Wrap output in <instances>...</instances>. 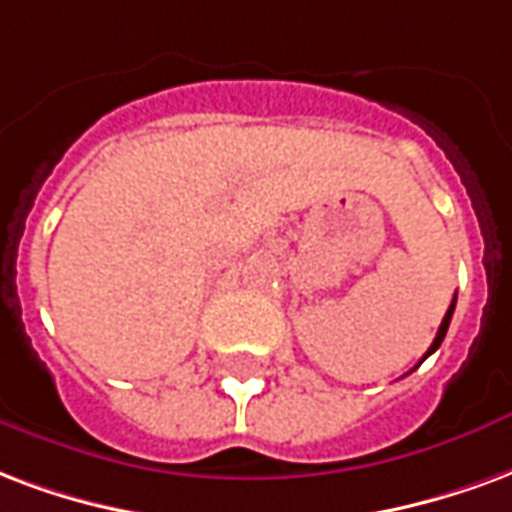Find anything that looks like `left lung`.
Returning <instances> with one entry per match:
<instances>
[{
	"mask_svg": "<svg viewBox=\"0 0 512 512\" xmlns=\"http://www.w3.org/2000/svg\"><path fill=\"white\" fill-rule=\"evenodd\" d=\"M453 311H455V297H453V302H450V308H447L445 319H442V324H439V333H436L434 343H431V349H428V352H425V357H428V354H434L436 349H439V343L445 341V335H447V327H450V319H453ZM425 357H423V360H425Z\"/></svg>",
	"mask_w": 512,
	"mask_h": 512,
	"instance_id": "8db88e82",
	"label": "left lung"
}]
</instances>
